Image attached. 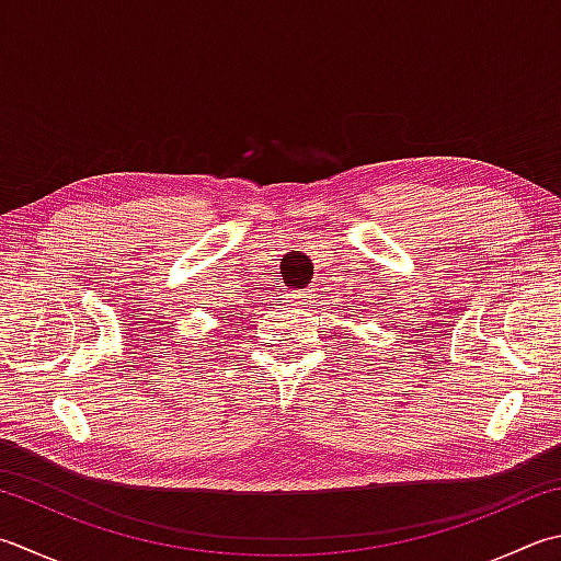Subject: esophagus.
Masks as SVG:
<instances>
[{"mask_svg":"<svg viewBox=\"0 0 561 561\" xmlns=\"http://www.w3.org/2000/svg\"><path fill=\"white\" fill-rule=\"evenodd\" d=\"M293 300L298 305H308L312 302V293L310 290H300V293H293Z\"/></svg>","mask_w":561,"mask_h":561,"instance_id":"esophagus-1","label":"esophagus"}]
</instances>
